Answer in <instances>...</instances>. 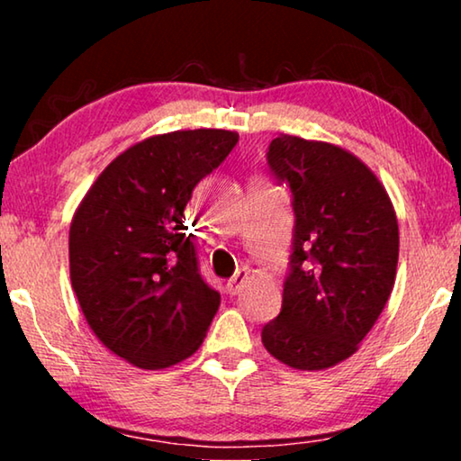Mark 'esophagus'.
Instances as JSON below:
<instances>
[{
  "label": "esophagus",
  "mask_w": 461,
  "mask_h": 461,
  "mask_svg": "<svg viewBox=\"0 0 461 461\" xmlns=\"http://www.w3.org/2000/svg\"><path fill=\"white\" fill-rule=\"evenodd\" d=\"M246 278H248V270H246V268L238 270L236 275H233V276L228 280V285H225V288H228V293H230V294H236V293L240 291V286L246 283Z\"/></svg>",
  "instance_id": "34e87169"
}]
</instances>
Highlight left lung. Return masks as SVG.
Wrapping results in <instances>:
<instances>
[{
    "instance_id": "8db88e82",
    "label": "left lung",
    "mask_w": 461,
    "mask_h": 461,
    "mask_svg": "<svg viewBox=\"0 0 461 461\" xmlns=\"http://www.w3.org/2000/svg\"><path fill=\"white\" fill-rule=\"evenodd\" d=\"M268 165L291 186L296 220L283 309L262 343L294 370L331 368L357 352L393 293L396 212L378 176L341 146L280 134Z\"/></svg>"
}]
</instances>
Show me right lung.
<instances>
[{
	"instance_id": "1",
	"label": "right lung",
	"mask_w": 461,
	"mask_h": 461,
	"mask_svg": "<svg viewBox=\"0 0 461 461\" xmlns=\"http://www.w3.org/2000/svg\"><path fill=\"white\" fill-rule=\"evenodd\" d=\"M238 144L230 130H176L109 162L68 230L71 285L91 331L122 360L162 370L197 352L220 293L197 268L185 207Z\"/></svg>"
}]
</instances>
